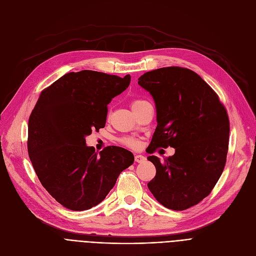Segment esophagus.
Returning a JSON list of instances; mask_svg holds the SVG:
<instances>
[{"label":"esophagus","mask_w":256,"mask_h":256,"mask_svg":"<svg viewBox=\"0 0 256 256\" xmlns=\"http://www.w3.org/2000/svg\"><path fill=\"white\" fill-rule=\"evenodd\" d=\"M135 160L137 163H142L145 160V156H143L141 154H135Z\"/></svg>","instance_id":"34e87169"}]
</instances>
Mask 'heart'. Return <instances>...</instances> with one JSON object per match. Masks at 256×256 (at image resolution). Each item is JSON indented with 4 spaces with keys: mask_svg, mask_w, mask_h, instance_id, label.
I'll list each match as a JSON object with an SVG mask.
<instances>
[{
    "mask_svg": "<svg viewBox=\"0 0 256 256\" xmlns=\"http://www.w3.org/2000/svg\"><path fill=\"white\" fill-rule=\"evenodd\" d=\"M146 104H148V102H146L144 100H140V98H136V100H134L132 102V108L134 111H136ZM119 142L122 145L126 146V147H130V148H135L136 150L140 146L139 141L135 138H132V137H122L119 140Z\"/></svg>",
    "mask_w": 256,
    "mask_h": 256,
    "instance_id": "b5f03b06",
    "label": "heart"
}]
</instances>
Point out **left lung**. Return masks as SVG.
I'll return each mask as SVG.
<instances>
[{
  "mask_svg": "<svg viewBox=\"0 0 256 256\" xmlns=\"http://www.w3.org/2000/svg\"><path fill=\"white\" fill-rule=\"evenodd\" d=\"M138 84L156 106L158 126L148 154L160 147L176 148L163 162L156 156L147 158L156 169L147 186L167 208L194 206L210 195L224 170L230 141L225 106L206 82L184 67L145 72Z\"/></svg>",
  "mask_w": 256,
  "mask_h": 256,
  "instance_id": "8db88e82",
  "label": "left lung"
}]
</instances>
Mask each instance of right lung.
Segmentation results:
<instances>
[{
  "mask_svg": "<svg viewBox=\"0 0 256 256\" xmlns=\"http://www.w3.org/2000/svg\"><path fill=\"white\" fill-rule=\"evenodd\" d=\"M130 82V74L82 70L64 74L40 93L29 118L28 152L40 182L64 208L98 204L134 163L122 147L108 146L98 154L85 140L104 128L108 104Z\"/></svg>",
  "mask_w": 256,
  "mask_h": 256,
  "instance_id": "1",
  "label": "right lung"
}]
</instances>
